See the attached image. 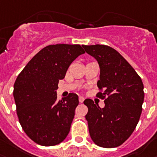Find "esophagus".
Wrapping results in <instances>:
<instances>
[{
  "label": "esophagus",
  "mask_w": 157,
  "mask_h": 157,
  "mask_svg": "<svg viewBox=\"0 0 157 157\" xmlns=\"http://www.w3.org/2000/svg\"><path fill=\"white\" fill-rule=\"evenodd\" d=\"M84 101V98L83 97V96H80V97H79V102H80V103H83Z\"/></svg>",
  "instance_id": "34e87169"
}]
</instances>
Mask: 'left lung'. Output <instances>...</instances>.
<instances>
[{
    "label": "left lung",
    "instance_id": "obj_1",
    "mask_svg": "<svg viewBox=\"0 0 157 157\" xmlns=\"http://www.w3.org/2000/svg\"><path fill=\"white\" fill-rule=\"evenodd\" d=\"M86 53L94 57L100 68L98 88L104 99L100 108L93 100L86 99L85 115L92 141L103 148H115L131 135L142 111L144 85L131 65L112 47L106 45H82Z\"/></svg>",
    "mask_w": 157,
    "mask_h": 157
}]
</instances>
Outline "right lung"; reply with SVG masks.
Returning <instances> with one entry per match:
<instances>
[{
	"mask_svg": "<svg viewBox=\"0 0 157 157\" xmlns=\"http://www.w3.org/2000/svg\"><path fill=\"white\" fill-rule=\"evenodd\" d=\"M84 53L78 44L50 45L35 54L16 78L13 96L19 121L35 143L53 146L67 137L78 95L69 93L58 102L56 91L70 64Z\"/></svg>",
	"mask_w": 157,
	"mask_h": 157,
	"instance_id": "right-lung-1",
	"label": "right lung"
}]
</instances>
